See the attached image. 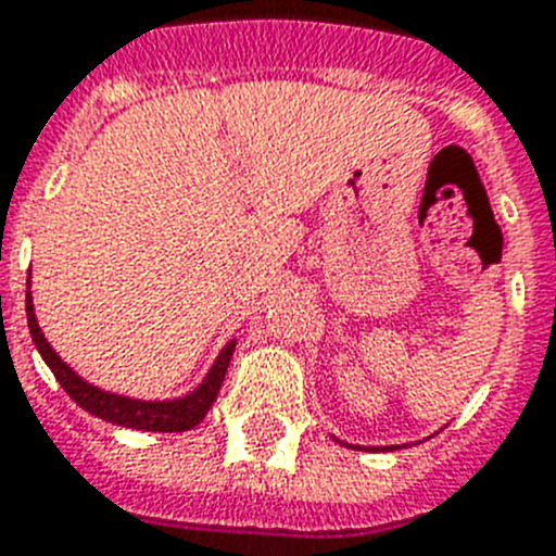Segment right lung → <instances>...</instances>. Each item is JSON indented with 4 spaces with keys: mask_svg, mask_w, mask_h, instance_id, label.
Here are the masks:
<instances>
[{
    "mask_svg": "<svg viewBox=\"0 0 556 556\" xmlns=\"http://www.w3.org/2000/svg\"><path fill=\"white\" fill-rule=\"evenodd\" d=\"M30 286V282H28ZM25 312H28V329L30 338L37 343L39 355L51 366L54 378L60 380V387L68 392L74 404H80L86 413L98 415L103 421L117 424V427H129V430H147V432H185L192 430L195 424L207 415V409L216 401L218 389H222V380H225V371L230 366V357H233L236 340H230L222 355L216 357V364L210 366L207 378L201 380L199 389H192L190 395L176 397V401H135V397L112 395V392H103V389L91 387L77 375L68 364L60 361L54 349L48 346L46 334L39 331L37 314H34V303H30V291L25 294Z\"/></svg>",
    "mask_w": 556,
    "mask_h": 556,
    "instance_id": "add662e5",
    "label": "right lung"
}]
</instances>
